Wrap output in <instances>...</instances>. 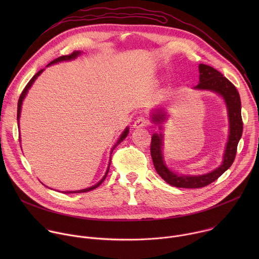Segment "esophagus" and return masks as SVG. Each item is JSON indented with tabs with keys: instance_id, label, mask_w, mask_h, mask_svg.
Listing matches in <instances>:
<instances>
[{
	"instance_id": "34e87169",
	"label": "esophagus",
	"mask_w": 259,
	"mask_h": 259,
	"mask_svg": "<svg viewBox=\"0 0 259 259\" xmlns=\"http://www.w3.org/2000/svg\"><path fill=\"white\" fill-rule=\"evenodd\" d=\"M146 125H147L146 119L143 118V117H138V118L134 121L133 127H134V128H142V127H145Z\"/></svg>"
}]
</instances>
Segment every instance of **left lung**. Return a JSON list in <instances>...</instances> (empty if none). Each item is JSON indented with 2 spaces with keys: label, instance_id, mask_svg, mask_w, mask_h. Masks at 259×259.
<instances>
[{
  "label": "left lung",
  "instance_id": "obj_1",
  "mask_svg": "<svg viewBox=\"0 0 259 259\" xmlns=\"http://www.w3.org/2000/svg\"><path fill=\"white\" fill-rule=\"evenodd\" d=\"M199 84L194 87L198 90H209L219 94L225 99L228 108V116L230 122L229 141L226 146L224 161L215 170L203 175H178L171 171L165 164L163 158V135L155 133L152 137L151 155L153 163L158 174L172 187L184 189L204 188L215 181L223 175L234 163L237 146L243 133V121L241 116V99L237 88L232 84L223 73L212 66L201 63L199 65ZM166 119V113L163 108H157L156 113L152 115V120L155 124H161ZM162 129V126H159Z\"/></svg>",
  "mask_w": 259,
  "mask_h": 259
}]
</instances>
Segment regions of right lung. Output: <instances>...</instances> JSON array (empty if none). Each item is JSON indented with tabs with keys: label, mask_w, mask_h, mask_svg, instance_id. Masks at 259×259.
<instances>
[{
	"label": "right lung",
	"mask_w": 259,
	"mask_h": 259,
	"mask_svg": "<svg viewBox=\"0 0 259 259\" xmlns=\"http://www.w3.org/2000/svg\"><path fill=\"white\" fill-rule=\"evenodd\" d=\"M82 52L81 51H73L71 54H69V55H63V56H60V57H58V58H56V59H54L53 61H51L47 66H49V65H51V64H54V63H57V62H60V61H64V60H72V59H75V58H77L80 54H81ZM44 70V68L43 69H41V70H39L38 72L35 73V75L30 79V81L27 83V85L25 86V88L23 89V91H22V93L20 94V96H19V99H18V104H17V121H18V126H19V118H20V112H21V105H22V101H23V99H24V97H25V95H26V93H27V91H28V89L31 87V85L33 84V82L35 81V79L38 78L41 73H42V71ZM128 133H129V128L127 127L125 130H124V132L122 133V135L120 136V138H119V140H118V142L115 144V146L113 147V151H114V149L115 147L117 146V144H119L122 140H124L125 138H126V136L128 135ZM112 151V152H113ZM109 164H110V161H109ZM109 164H108V167H107V170H106V172H105V175L102 177V179L99 181V182H97L95 186H93V187H91V188H88V189H84V190H81V191H75V192H64V194H73V193H86V192H89V191H92V190H94V189H96V188H98L100 184L104 181V179H105V177H106V175H107V173H108V169H109Z\"/></svg>",
	"instance_id": "add662e5"
}]
</instances>
